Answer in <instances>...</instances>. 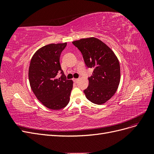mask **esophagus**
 <instances>
[{"mask_svg": "<svg viewBox=\"0 0 154 154\" xmlns=\"http://www.w3.org/2000/svg\"><path fill=\"white\" fill-rule=\"evenodd\" d=\"M73 81H74V82L77 83L79 81V79L78 78H74L73 79Z\"/></svg>", "mask_w": 154, "mask_h": 154, "instance_id": "1", "label": "esophagus"}]
</instances>
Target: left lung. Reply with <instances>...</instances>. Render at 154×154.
<instances>
[{
    "mask_svg": "<svg viewBox=\"0 0 154 154\" xmlns=\"http://www.w3.org/2000/svg\"><path fill=\"white\" fill-rule=\"evenodd\" d=\"M80 51L88 68H93L88 77V86L83 91L92 103L101 105L110 100L118 89L120 82V66L118 58L100 40L82 38L72 42Z\"/></svg>",
    "mask_w": 154,
    "mask_h": 154,
    "instance_id": "obj_1",
    "label": "left lung"
}]
</instances>
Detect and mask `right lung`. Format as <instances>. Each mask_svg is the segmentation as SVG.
Instances as JSON below:
<instances>
[{
  "mask_svg": "<svg viewBox=\"0 0 154 154\" xmlns=\"http://www.w3.org/2000/svg\"><path fill=\"white\" fill-rule=\"evenodd\" d=\"M67 43L51 44L38 49L32 56L29 68L31 89L48 109L59 110L69 102L72 81L67 80L60 63V57ZM62 74L57 78V73Z\"/></svg>",
  "mask_w": 154,
  "mask_h": 154,
  "instance_id": "obj_1",
  "label": "right lung"
}]
</instances>
